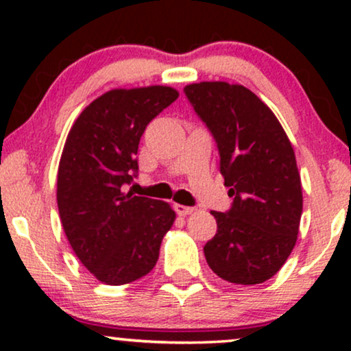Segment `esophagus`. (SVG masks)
Masks as SVG:
<instances>
[{
    "label": "esophagus",
    "instance_id": "1",
    "mask_svg": "<svg viewBox=\"0 0 351 351\" xmlns=\"http://www.w3.org/2000/svg\"><path fill=\"white\" fill-rule=\"evenodd\" d=\"M175 211L178 213L180 216H188V215H191L193 211H195V208H193V206H183V204H175Z\"/></svg>",
    "mask_w": 351,
    "mask_h": 351
}]
</instances>
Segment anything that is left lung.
Returning <instances> with one entry per match:
<instances>
[{
	"label": "left lung",
	"mask_w": 351,
	"mask_h": 351,
	"mask_svg": "<svg viewBox=\"0 0 351 351\" xmlns=\"http://www.w3.org/2000/svg\"><path fill=\"white\" fill-rule=\"evenodd\" d=\"M219 152V171L232 204L216 217L204 244L213 272L232 284H263L295 245L302 186L293 148L272 110L254 92L228 82L183 88Z\"/></svg>",
	"instance_id": "8db88e82"
}]
</instances>
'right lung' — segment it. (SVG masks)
<instances>
[{
  "instance_id": "obj_1",
  "label": "right lung",
  "mask_w": 351,
  "mask_h": 351,
  "mask_svg": "<svg viewBox=\"0 0 351 351\" xmlns=\"http://www.w3.org/2000/svg\"><path fill=\"white\" fill-rule=\"evenodd\" d=\"M178 99L171 87L115 88L72 125L58 171V206L75 256L100 282L122 285L158 261L175 211L165 201L123 193L138 175L147 125Z\"/></svg>"
}]
</instances>
